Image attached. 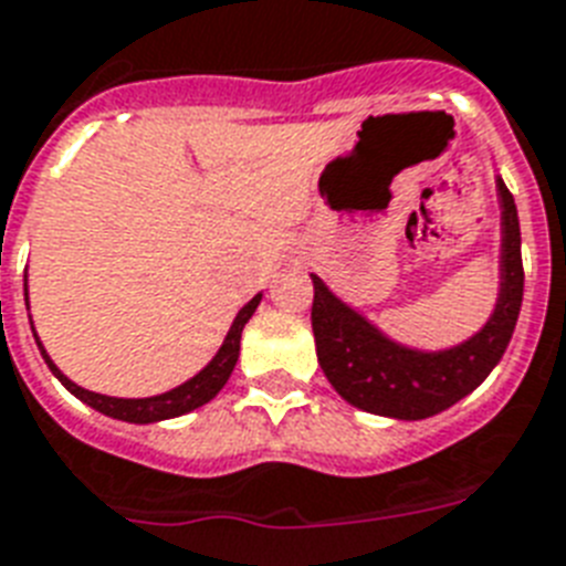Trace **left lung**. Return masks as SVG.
I'll list each match as a JSON object with an SVG mask.
<instances>
[{
    "label": "left lung",
    "mask_w": 566,
    "mask_h": 566,
    "mask_svg": "<svg viewBox=\"0 0 566 566\" xmlns=\"http://www.w3.org/2000/svg\"><path fill=\"white\" fill-rule=\"evenodd\" d=\"M503 203L500 298L480 334L444 352H416L384 337L357 311L314 279L311 325L325 378L352 407L389 418H430L474 392L506 352L523 302L521 223L512 191L497 179Z\"/></svg>",
    "instance_id": "left-lung-1"
}]
</instances>
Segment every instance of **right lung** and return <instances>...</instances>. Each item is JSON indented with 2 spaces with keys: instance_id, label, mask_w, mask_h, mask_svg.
I'll list each match as a JSON object with an SVG mask.
<instances>
[{
  "instance_id": "right-lung-1",
  "label": "right lung",
  "mask_w": 566,
  "mask_h": 566,
  "mask_svg": "<svg viewBox=\"0 0 566 566\" xmlns=\"http://www.w3.org/2000/svg\"><path fill=\"white\" fill-rule=\"evenodd\" d=\"M259 302H261V293L259 296H252L250 302H247V305L238 311L235 323H232V328H229L227 339H223V346H220L218 355L211 357V363L206 366L203 371H197L195 378L186 380L182 387L171 389V392L154 395V398H109V395H98V392H90V389H84V387H77V384H72V380H69L66 375L57 369V366H54L52 357L45 355L43 343L36 339V334H34V339H36V346H40V355H43V360L49 363V369L57 375L60 384H63L69 392L75 395V398H81L84 403H90L92 410L104 412V416H109V418H118V421L150 424V421L177 418V416H182V412L197 410V407L209 403L211 398H214V395L223 389V384H227L229 375H232V369H235V363H238L243 325L250 323V316L255 314Z\"/></svg>"
}]
</instances>
